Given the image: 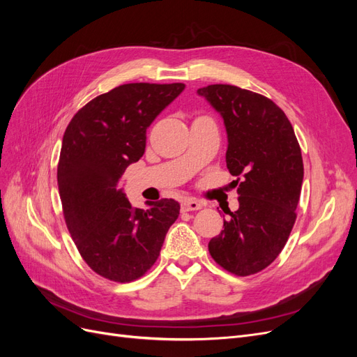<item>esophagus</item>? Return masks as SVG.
<instances>
[{
    "instance_id": "34e87169",
    "label": "esophagus",
    "mask_w": 357,
    "mask_h": 357,
    "mask_svg": "<svg viewBox=\"0 0 357 357\" xmlns=\"http://www.w3.org/2000/svg\"><path fill=\"white\" fill-rule=\"evenodd\" d=\"M204 207V204L195 198H185L181 201V208L185 211H195L201 210Z\"/></svg>"
}]
</instances>
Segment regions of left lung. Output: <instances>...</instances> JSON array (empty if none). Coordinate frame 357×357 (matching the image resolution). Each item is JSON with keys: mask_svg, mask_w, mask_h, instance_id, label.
Here are the masks:
<instances>
[{"mask_svg": "<svg viewBox=\"0 0 357 357\" xmlns=\"http://www.w3.org/2000/svg\"><path fill=\"white\" fill-rule=\"evenodd\" d=\"M198 95L218 112L228 134L226 167L240 207L211 238V257L235 275L262 271L283 250L296 220L304 164L284 112L266 96L232 84H210Z\"/></svg>", "mask_w": 357, "mask_h": 357, "instance_id": "left-lung-1", "label": "left lung"}]
</instances>
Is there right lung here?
<instances>
[{"instance_id": "obj_1", "label": "right lung", "mask_w": 357, "mask_h": 357, "mask_svg": "<svg viewBox=\"0 0 357 357\" xmlns=\"http://www.w3.org/2000/svg\"><path fill=\"white\" fill-rule=\"evenodd\" d=\"M183 91V83L117 86L75 113L63 134V218L84 262L113 282H134L150 269L180 214V204L167 198L147 202L149 210L132 207L121 183L144 155L147 128Z\"/></svg>"}]
</instances>
